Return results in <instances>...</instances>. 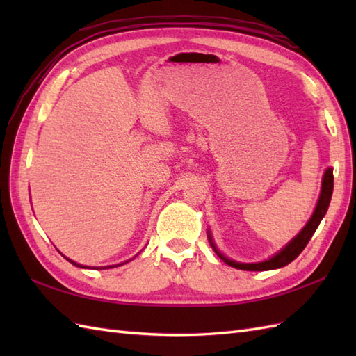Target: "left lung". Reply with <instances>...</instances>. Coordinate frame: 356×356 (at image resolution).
<instances>
[{"label":"left lung","instance_id":"obj_1","mask_svg":"<svg viewBox=\"0 0 356 356\" xmlns=\"http://www.w3.org/2000/svg\"><path fill=\"white\" fill-rule=\"evenodd\" d=\"M332 191H334V168H326L323 174V180H321V193L318 202H316V207L314 209V213L309 218L307 223L305 225V228L301 229L297 236H295L289 243H286L278 252H275L272 257H269L268 260L263 261H257V263H241V261H234L228 257L223 255L218 248L216 246L213 236H211V231H208V240L211 248L214 249V252L220 257V259L229 264V266L236 268V269H243V270H270V269H278L283 268L286 264H289L291 261H293L297 257L301 254V251L306 248V245L309 243V240L312 238L314 232L318 228L320 222L323 220V217L326 216L329 203L332 199Z\"/></svg>","mask_w":356,"mask_h":356}]
</instances>
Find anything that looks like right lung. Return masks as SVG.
Returning <instances> with one entry per match:
<instances>
[{"label": "right lung", "mask_w": 356, "mask_h": 356, "mask_svg": "<svg viewBox=\"0 0 356 356\" xmlns=\"http://www.w3.org/2000/svg\"><path fill=\"white\" fill-rule=\"evenodd\" d=\"M65 259H67V257H65ZM133 259H134V257H133ZM131 259V260H133ZM67 260H69L72 264H74V266H78V268H88V266H84V264H79V263H76V261H73V260H70V259H67ZM128 261H130V260H127L125 263H128ZM120 264H124V263H119V264H110V266H101V268H96V269H110V268H116V266H120ZM95 269V268H93Z\"/></svg>", "instance_id": "right-lung-1"}]
</instances>
